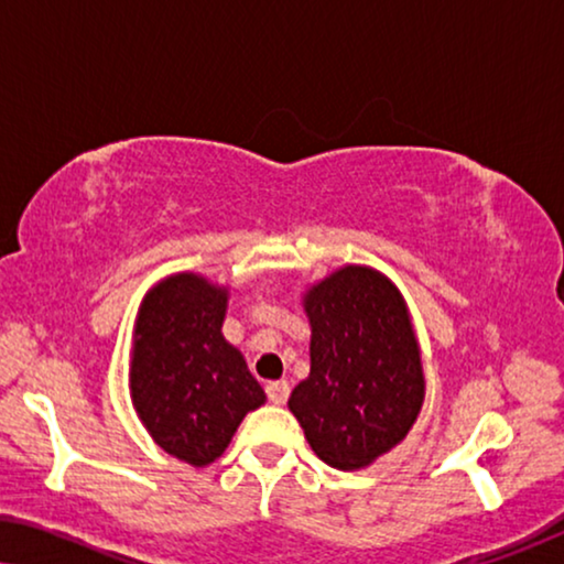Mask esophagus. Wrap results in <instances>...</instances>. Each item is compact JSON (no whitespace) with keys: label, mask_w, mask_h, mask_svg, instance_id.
<instances>
[{"label":"esophagus","mask_w":564,"mask_h":564,"mask_svg":"<svg viewBox=\"0 0 564 564\" xmlns=\"http://www.w3.org/2000/svg\"><path fill=\"white\" fill-rule=\"evenodd\" d=\"M265 391H268V399H271V403H275V406H283V403L289 401L291 388L285 380H273V383L265 386Z\"/></svg>","instance_id":"esophagus-1"}]
</instances>
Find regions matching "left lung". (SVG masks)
<instances>
[{"mask_svg":"<svg viewBox=\"0 0 564 564\" xmlns=\"http://www.w3.org/2000/svg\"><path fill=\"white\" fill-rule=\"evenodd\" d=\"M312 327L308 378L291 391L314 455L362 470L406 440L426 380L414 324L395 283L370 265H345L301 296Z\"/></svg>","mask_w":564,"mask_h":564,"instance_id":"1","label":"left lung"}]
</instances>
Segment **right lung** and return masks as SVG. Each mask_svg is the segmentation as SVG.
<instances>
[{
  "label": "right lung",
  "mask_w": 564,
  "mask_h": 564,
  "mask_svg": "<svg viewBox=\"0 0 564 564\" xmlns=\"http://www.w3.org/2000/svg\"><path fill=\"white\" fill-rule=\"evenodd\" d=\"M227 301V285L184 271L158 281L134 316L132 406L158 447L194 467L221 457L242 419L265 403L221 335Z\"/></svg>",
  "instance_id": "right-lung-1"
}]
</instances>
